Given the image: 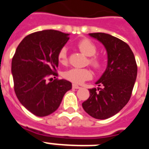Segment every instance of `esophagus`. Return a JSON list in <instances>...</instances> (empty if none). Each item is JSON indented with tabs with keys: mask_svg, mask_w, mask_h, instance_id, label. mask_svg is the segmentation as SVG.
<instances>
[{
	"mask_svg": "<svg viewBox=\"0 0 149 149\" xmlns=\"http://www.w3.org/2000/svg\"><path fill=\"white\" fill-rule=\"evenodd\" d=\"M80 86L77 85V84H72V88H75V89H78V88H80Z\"/></svg>",
	"mask_w": 149,
	"mask_h": 149,
	"instance_id": "esophagus-1",
	"label": "esophagus"
}]
</instances>
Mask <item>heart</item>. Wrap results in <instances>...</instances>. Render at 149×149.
Here are the masks:
<instances>
[{
    "instance_id": "1",
    "label": "heart",
    "mask_w": 149,
    "mask_h": 149,
    "mask_svg": "<svg viewBox=\"0 0 149 149\" xmlns=\"http://www.w3.org/2000/svg\"><path fill=\"white\" fill-rule=\"evenodd\" d=\"M77 47L81 52L87 56H93L97 52V49L93 43L89 40H81L77 44ZM57 60L62 65H66L68 62V49L62 47L57 53ZM89 63L95 68H99L100 61L99 59L93 56L89 59ZM93 77V72L88 68H71L64 72V77L76 84H81Z\"/></svg>"
}]
</instances>
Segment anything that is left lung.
I'll list each match as a JSON object with an SVG mask.
<instances>
[{
  "label": "left lung",
  "mask_w": 149,
  "mask_h": 149,
  "mask_svg": "<svg viewBox=\"0 0 149 149\" xmlns=\"http://www.w3.org/2000/svg\"><path fill=\"white\" fill-rule=\"evenodd\" d=\"M88 35L104 46L108 63L96 82L101 88H90V97L82 103V107L93 118L104 120L116 115L128 102L137 76V66L133 52L123 40L104 33Z\"/></svg>",
  "instance_id": "1"
}]
</instances>
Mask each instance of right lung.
Returning a JSON list of instances; mask_svg holds the SVG:
<instances>
[{"instance_id":"add662e5","label":"right lung","mask_w":149,"mask_h":149,"mask_svg":"<svg viewBox=\"0 0 149 149\" xmlns=\"http://www.w3.org/2000/svg\"><path fill=\"white\" fill-rule=\"evenodd\" d=\"M68 36L52 29L29 34L19 44L13 57L15 93L21 104L35 116H46L55 112L65 93L72 88L71 82L64 79L47 82L49 77L57 76V53Z\"/></svg>"}]
</instances>
